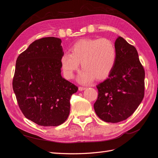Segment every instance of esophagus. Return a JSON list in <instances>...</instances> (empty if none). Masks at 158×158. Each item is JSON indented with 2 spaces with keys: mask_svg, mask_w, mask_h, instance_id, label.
<instances>
[{
  "mask_svg": "<svg viewBox=\"0 0 158 158\" xmlns=\"http://www.w3.org/2000/svg\"><path fill=\"white\" fill-rule=\"evenodd\" d=\"M84 89H85V88H83V87H79L78 88V90L79 91H83Z\"/></svg>",
  "mask_w": 158,
  "mask_h": 158,
  "instance_id": "obj_1",
  "label": "esophagus"
}]
</instances>
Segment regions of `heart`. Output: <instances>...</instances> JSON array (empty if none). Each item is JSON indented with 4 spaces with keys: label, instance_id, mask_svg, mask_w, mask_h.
Returning a JSON list of instances; mask_svg holds the SVG:
<instances>
[{
    "label": "heart",
    "instance_id": "heart-1",
    "mask_svg": "<svg viewBox=\"0 0 158 158\" xmlns=\"http://www.w3.org/2000/svg\"><path fill=\"white\" fill-rule=\"evenodd\" d=\"M70 51L71 53L64 52L61 56L62 70L66 78L72 79L81 63L83 70L78 76V81L82 84H88L94 78H106L116 63L115 47L105 38L80 40L71 47Z\"/></svg>",
    "mask_w": 158,
    "mask_h": 158
}]
</instances>
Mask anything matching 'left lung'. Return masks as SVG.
Listing matches in <instances>:
<instances>
[{"label": "left lung", "mask_w": 158, "mask_h": 158, "mask_svg": "<svg viewBox=\"0 0 158 158\" xmlns=\"http://www.w3.org/2000/svg\"><path fill=\"white\" fill-rule=\"evenodd\" d=\"M117 59L108 78L97 85L98 98L94 105L97 115L115 123L130 117L144 95L145 73L138 52L121 37L114 42Z\"/></svg>", "instance_id": "8db88e82"}]
</instances>
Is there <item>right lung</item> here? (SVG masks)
<instances>
[{"instance_id": "obj_1", "label": "right lung", "mask_w": 158, "mask_h": 158, "mask_svg": "<svg viewBox=\"0 0 158 158\" xmlns=\"http://www.w3.org/2000/svg\"><path fill=\"white\" fill-rule=\"evenodd\" d=\"M61 40L41 38L18 56L12 87L18 106L29 120L43 127L63 124L70 113V99L78 91L61 76Z\"/></svg>"}]
</instances>
